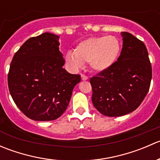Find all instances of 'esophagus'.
Instances as JSON below:
<instances>
[{
    "label": "esophagus",
    "instance_id": "1",
    "mask_svg": "<svg viewBox=\"0 0 160 160\" xmlns=\"http://www.w3.org/2000/svg\"><path fill=\"white\" fill-rule=\"evenodd\" d=\"M81 79L82 80H87L88 79V77L87 76L83 75V74H81Z\"/></svg>",
    "mask_w": 160,
    "mask_h": 160
}]
</instances>
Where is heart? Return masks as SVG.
Segmentation results:
<instances>
[{
	"mask_svg": "<svg viewBox=\"0 0 160 160\" xmlns=\"http://www.w3.org/2000/svg\"><path fill=\"white\" fill-rule=\"evenodd\" d=\"M121 49V42L116 36L92 37L79 43L73 53L69 52L67 61L74 68H80L83 63H89L92 70L102 72L116 62Z\"/></svg>",
	"mask_w": 160,
	"mask_h": 160,
	"instance_id": "heart-1",
	"label": "heart"
}]
</instances>
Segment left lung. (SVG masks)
I'll use <instances>...</instances> for the list:
<instances>
[{
    "label": "left lung",
    "mask_w": 160,
    "mask_h": 160,
    "mask_svg": "<svg viewBox=\"0 0 160 160\" xmlns=\"http://www.w3.org/2000/svg\"><path fill=\"white\" fill-rule=\"evenodd\" d=\"M122 35L123 47L118 60L90 79L93 106L108 117L135 111L146 98L152 80L146 45L128 32H122Z\"/></svg>",
    "instance_id": "left-lung-1"
}]
</instances>
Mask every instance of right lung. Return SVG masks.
Segmentation results:
<instances>
[{"label":"right lung","instance_id":"1","mask_svg":"<svg viewBox=\"0 0 160 160\" xmlns=\"http://www.w3.org/2000/svg\"><path fill=\"white\" fill-rule=\"evenodd\" d=\"M58 35L46 32L27 40L13 57L8 84L14 103L35 121H52L67 110L79 74L62 66Z\"/></svg>","mask_w":160,"mask_h":160}]
</instances>
